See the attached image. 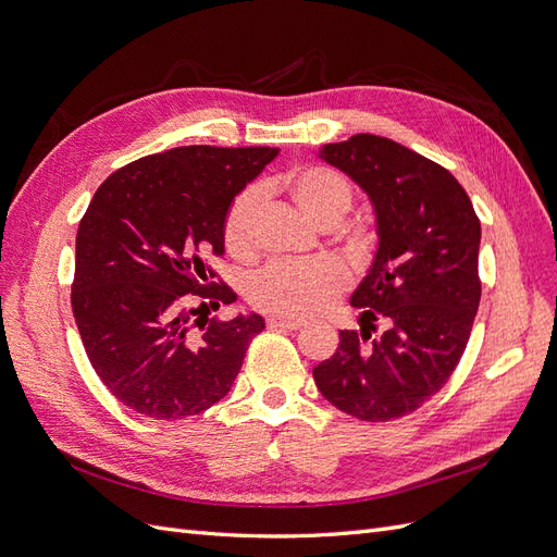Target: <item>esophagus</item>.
<instances>
[{"instance_id": "obj_1", "label": "esophagus", "mask_w": 557, "mask_h": 557, "mask_svg": "<svg viewBox=\"0 0 557 557\" xmlns=\"http://www.w3.org/2000/svg\"><path fill=\"white\" fill-rule=\"evenodd\" d=\"M267 325L272 327V330H285V332H295V330H299L301 325L305 323H299V320H288V318H276V315H272L267 320Z\"/></svg>"}]
</instances>
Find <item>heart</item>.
Wrapping results in <instances>:
<instances>
[{"mask_svg": "<svg viewBox=\"0 0 557 557\" xmlns=\"http://www.w3.org/2000/svg\"><path fill=\"white\" fill-rule=\"evenodd\" d=\"M272 188L288 195L295 207L320 227H334L352 207L350 183L323 164H305L285 172ZM260 195L246 190L232 201L223 223V242L234 258H248L256 246ZM346 272L332 260L276 262L250 281L252 307L278 318L299 320L325 311L346 288Z\"/></svg>", "mask_w": 557, "mask_h": 557, "instance_id": "b5f03b06", "label": "heart"}]
</instances>
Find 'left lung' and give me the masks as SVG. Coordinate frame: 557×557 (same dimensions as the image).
<instances>
[{"mask_svg": "<svg viewBox=\"0 0 557 557\" xmlns=\"http://www.w3.org/2000/svg\"><path fill=\"white\" fill-rule=\"evenodd\" d=\"M318 156L367 193L379 246L350 295L360 332L342 330L313 379L339 411L383 423L440 393L462 358L481 301V223L448 170L393 139L356 134ZM376 319L386 330L373 341Z\"/></svg>", "mask_w": 557, "mask_h": 557, "instance_id": "8db88e82", "label": "left lung"}]
</instances>
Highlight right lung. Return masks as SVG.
I'll use <instances>...</instances> for the list:
<instances>
[{
  "label": "right lung",
  "instance_id": "add662e5",
  "mask_svg": "<svg viewBox=\"0 0 557 557\" xmlns=\"http://www.w3.org/2000/svg\"><path fill=\"white\" fill-rule=\"evenodd\" d=\"M278 148L181 146L99 185L76 234L72 309L97 376L153 420L197 416L237 379L258 313L209 318L237 295L213 283L223 223Z\"/></svg>",
  "mask_w": 557,
  "mask_h": 557
}]
</instances>
